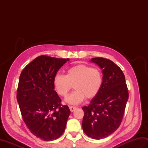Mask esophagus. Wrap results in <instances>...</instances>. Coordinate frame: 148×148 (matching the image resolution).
Masks as SVG:
<instances>
[{"label":"esophagus","instance_id":"obj_1","mask_svg":"<svg viewBox=\"0 0 148 148\" xmlns=\"http://www.w3.org/2000/svg\"><path fill=\"white\" fill-rule=\"evenodd\" d=\"M69 109H70V111L71 112H73L74 110L76 109V107H75V106H69Z\"/></svg>","mask_w":148,"mask_h":148}]
</instances>
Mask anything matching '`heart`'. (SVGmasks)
Returning a JSON list of instances; mask_svg holds the SVG:
<instances>
[{
    "instance_id": "heart-1",
    "label": "heart",
    "mask_w": 148,
    "mask_h": 148,
    "mask_svg": "<svg viewBox=\"0 0 148 148\" xmlns=\"http://www.w3.org/2000/svg\"><path fill=\"white\" fill-rule=\"evenodd\" d=\"M102 74L100 69L84 64L74 65L68 69L65 75L57 74L53 79V86L60 96L66 97L73 85L75 90L65 99L70 104H78L85 97H95L101 90Z\"/></svg>"
}]
</instances>
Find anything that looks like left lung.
I'll return each instance as SVG.
<instances>
[{
  "instance_id": "obj_1",
  "label": "left lung",
  "mask_w": 148,
  "mask_h": 148,
  "mask_svg": "<svg viewBox=\"0 0 148 148\" xmlns=\"http://www.w3.org/2000/svg\"><path fill=\"white\" fill-rule=\"evenodd\" d=\"M102 70L101 90L90 102L82 108L84 114L83 131L93 139H102L112 134L120 125L128 99L125 77L121 69L104 58H93Z\"/></svg>"
}]
</instances>
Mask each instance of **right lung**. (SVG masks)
I'll return each mask as SVG.
<instances>
[{
	"instance_id": "add662e5",
	"label": "right lung",
	"mask_w": 148,
	"mask_h": 148,
	"mask_svg": "<svg viewBox=\"0 0 148 148\" xmlns=\"http://www.w3.org/2000/svg\"><path fill=\"white\" fill-rule=\"evenodd\" d=\"M69 60L39 56L20 74L16 98L22 118L31 132L45 141L62 136L71 114L53 86L54 77Z\"/></svg>"
}]
</instances>
